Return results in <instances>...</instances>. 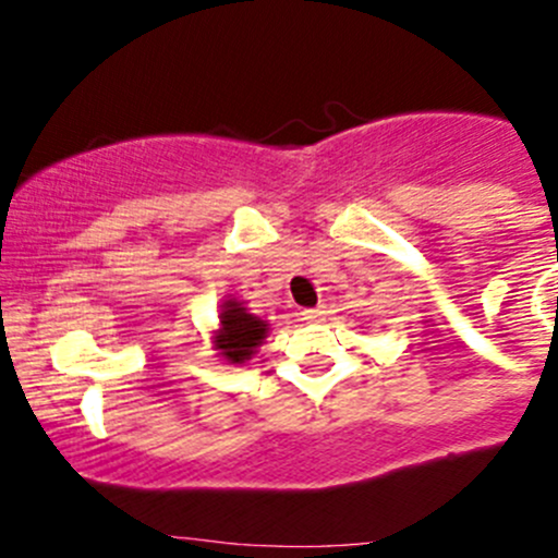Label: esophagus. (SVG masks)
Here are the masks:
<instances>
[{
  "label": "esophagus",
  "mask_w": 558,
  "mask_h": 558,
  "mask_svg": "<svg viewBox=\"0 0 558 558\" xmlns=\"http://www.w3.org/2000/svg\"><path fill=\"white\" fill-rule=\"evenodd\" d=\"M324 307H311V311H302V318L307 320V324H318V320H324Z\"/></svg>",
  "instance_id": "esophagus-1"
}]
</instances>
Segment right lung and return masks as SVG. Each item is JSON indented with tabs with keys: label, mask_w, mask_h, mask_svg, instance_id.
Masks as SVG:
<instances>
[{
	"label": "right lung",
	"mask_w": 558,
	"mask_h": 558,
	"mask_svg": "<svg viewBox=\"0 0 558 558\" xmlns=\"http://www.w3.org/2000/svg\"><path fill=\"white\" fill-rule=\"evenodd\" d=\"M269 335V324L253 315L240 302L238 296H227L221 302V313H218V329L213 331V348L218 351L221 362L240 364L251 362L256 348L262 345L264 337Z\"/></svg>",
	"instance_id": "obj_1"
}]
</instances>
